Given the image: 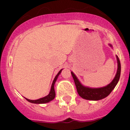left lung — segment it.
<instances>
[{
    "instance_id": "left-lung-1",
    "label": "left lung",
    "mask_w": 130,
    "mask_h": 130,
    "mask_svg": "<svg viewBox=\"0 0 130 130\" xmlns=\"http://www.w3.org/2000/svg\"><path fill=\"white\" fill-rule=\"evenodd\" d=\"M117 62H118V70H117V74L115 77L112 80V82L109 84L106 87H102L99 88H91L88 87H85L83 86L77 78L76 77L73 72H71L73 79L75 82V86H76L77 91L78 94L84 99L88 100H100L104 98L107 97L112 90L114 89L115 86L117 85V83L119 81V78L120 76V70H121V66H120V62L119 60V57L117 56Z\"/></svg>"
}]
</instances>
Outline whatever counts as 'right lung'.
Listing matches in <instances>:
<instances>
[{
  "label": "right lung",
  "instance_id": "obj_1",
  "mask_svg": "<svg viewBox=\"0 0 130 130\" xmlns=\"http://www.w3.org/2000/svg\"><path fill=\"white\" fill-rule=\"evenodd\" d=\"M61 71L62 70H60L59 72L58 73V74L55 76V79H54L53 81L52 85H51V91H50V92H49V94L47 96H45V97L42 98H40V99L36 100H30L26 99V98H25V99L28 101V102H30V103H33V104H45V103H47V102H50V101H51L52 100H53L55 97V89H54V85H55V81H57V77H58V76L59 75L60 73H61Z\"/></svg>",
  "mask_w": 130,
  "mask_h": 130
}]
</instances>
